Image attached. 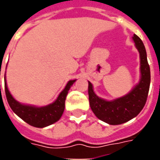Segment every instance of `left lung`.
<instances>
[{
    "label": "left lung",
    "instance_id": "1",
    "mask_svg": "<svg viewBox=\"0 0 160 160\" xmlns=\"http://www.w3.org/2000/svg\"><path fill=\"white\" fill-rule=\"evenodd\" d=\"M133 40L140 54V80L132 90L122 97L106 100L97 96L92 84L88 81V95L92 111L98 119L111 125H118L135 118L144 107L150 87V67L147 51L141 39L134 34Z\"/></svg>",
    "mask_w": 160,
    "mask_h": 160
}]
</instances>
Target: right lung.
<instances>
[{"mask_svg": "<svg viewBox=\"0 0 160 160\" xmlns=\"http://www.w3.org/2000/svg\"><path fill=\"white\" fill-rule=\"evenodd\" d=\"M75 81L76 80H69L53 103L45 106H36L32 104H21L12 97L8 88L5 73L6 97L9 106L19 118H21L31 126L36 128H44L55 123L62 118L65 109V100L68 92L70 87L73 86Z\"/></svg>", "mask_w": 160, "mask_h": 160, "instance_id": "add662e5", "label": "right lung"}]
</instances>
